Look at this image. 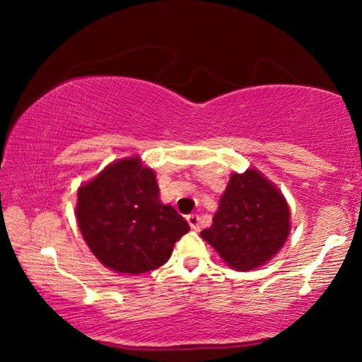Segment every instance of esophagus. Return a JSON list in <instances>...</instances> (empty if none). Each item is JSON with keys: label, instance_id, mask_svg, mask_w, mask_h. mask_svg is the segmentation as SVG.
Returning a JSON list of instances; mask_svg holds the SVG:
<instances>
[{"label": "esophagus", "instance_id": "34e87169", "mask_svg": "<svg viewBox=\"0 0 362 362\" xmlns=\"http://www.w3.org/2000/svg\"><path fill=\"white\" fill-rule=\"evenodd\" d=\"M186 221H187V224H189V227L192 230H199V216L197 214H189L186 217Z\"/></svg>", "mask_w": 362, "mask_h": 362}]
</instances>
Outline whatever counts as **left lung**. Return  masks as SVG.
Listing matches in <instances>:
<instances>
[{
  "label": "left lung",
  "mask_w": 362,
  "mask_h": 362,
  "mask_svg": "<svg viewBox=\"0 0 362 362\" xmlns=\"http://www.w3.org/2000/svg\"><path fill=\"white\" fill-rule=\"evenodd\" d=\"M290 209L281 191L254 168L232 173L212 226L201 232L230 269H259L279 254L290 234Z\"/></svg>",
  "instance_id": "8db88e82"
}]
</instances>
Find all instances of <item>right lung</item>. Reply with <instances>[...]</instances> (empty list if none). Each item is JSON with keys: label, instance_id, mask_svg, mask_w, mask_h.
<instances>
[{"label": "right lung", "instance_id": "add662e5", "mask_svg": "<svg viewBox=\"0 0 362 362\" xmlns=\"http://www.w3.org/2000/svg\"><path fill=\"white\" fill-rule=\"evenodd\" d=\"M78 229L107 269L138 275L166 264L189 230L175 207L160 201L151 168L140 156L113 161L77 191Z\"/></svg>", "mask_w": 362, "mask_h": 362}]
</instances>
